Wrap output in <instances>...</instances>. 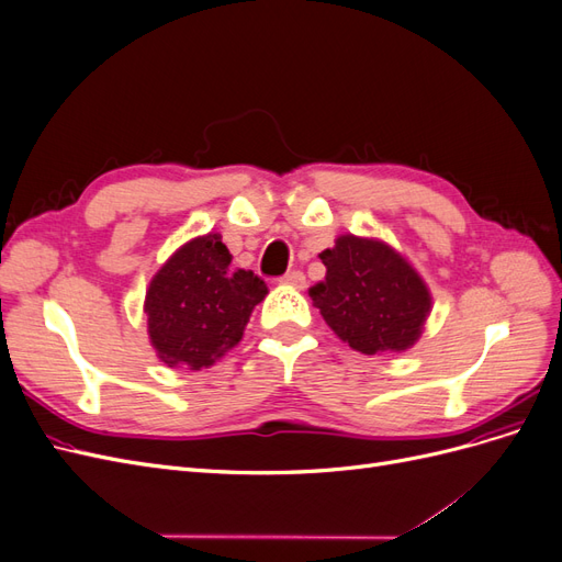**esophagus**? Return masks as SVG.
Instances as JSON below:
<instances>
[{
	"mask_svg": "<svg viewBox=\"0 0 562 562\" xmlns=\"http://www.w3.org/2000/svg\"><path fill=\"white\" fill-rule=\"evenodd\" d=\"M281 283H285V285H293V288H302L307 285V277L302 274V271H288V274L281 279Z\"/></svg>",
	"mask_w": 562,
	"mask_h": 562,
	"instance_id": "1",
	"label": "esophagus"
}]
</instances>
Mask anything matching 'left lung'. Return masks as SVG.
I'll return each instance as SVG.
<instances>
[{"label":"left lung","mask_w":562,"mask_h":562,"mask_svg":"<svg viewBox=\"0 0 562 562\" xmlns=\"http://www.w3.org/2000/svg\"><path fill=\"white\" fill-rule=\"evenodd\" d=\"M326 279L310 295L330 330L366 356L417 345L431 314V293L419 271L380 239L342 234L318 252Z\"/></svg>","instance_id":"8db88e82"}]
</instances>
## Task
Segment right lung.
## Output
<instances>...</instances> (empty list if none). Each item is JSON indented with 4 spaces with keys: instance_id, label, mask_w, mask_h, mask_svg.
<instances>
[{
    "instance_id": "obj_1",
    "label": "right lung",
    "mask_w": 562,
    "mask_h": 562,
    "mask_svg": "<svg viewBox=\"0 0 562 562\" xmlns=\"http://www.w3.org/2000/svg\"><path fill=\"white\" fill-rule=\"evenodd\" d=\"M223 234L209 232L182 244L149 281L147 335L168 368L201 370L241 342L267 283L252 271L232 269Z\"/></svg>"
}]
</instances>
